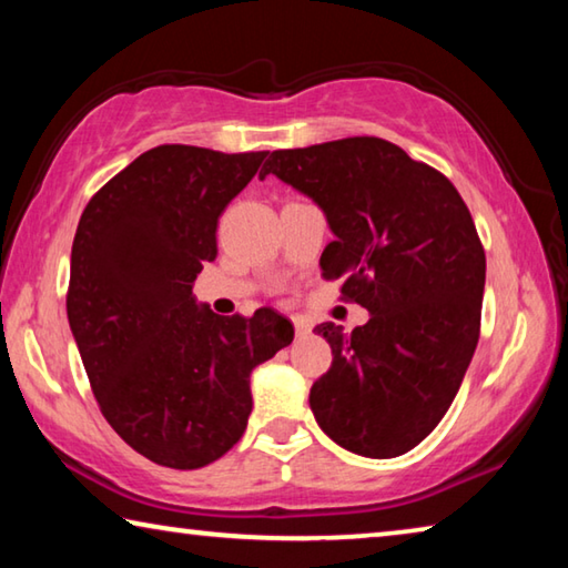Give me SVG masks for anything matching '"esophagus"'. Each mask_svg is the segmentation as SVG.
I'll return each mask as SVG.
<instances>
[{
	"label": "esophagus",
	"mask_w": 568,
	"mask_h": 568,
	"mask_svg": "<svg viewBox=\"0 0 568 568\" xmlns=\"http://www.w3.org/2000/svg\"><path fill=\"white\" fill-rule=\"evenodd\" d=\"M293 326H295V333H298V336H308V333H311V326H308V323H305V321H303V318H298V316L293 318Z\"/></svg>",
	"instance_id": "1"
}]
</instances>
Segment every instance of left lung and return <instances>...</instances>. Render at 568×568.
<instances>
[{"mask_svg": "<svg viewBox=\"0 0 568 568\" xmlns=\"http://www.w3.org/2000/svg\"><path fill=\"white\" fill-rule=\"evenodd\" d=\"M275 174L316 202L333 232L326 281L368 321L316 326L333 362L311 386L318 427L348 453L386 460L439 425L480 336L485 252L447 176L374 136L273 151Z\"/></svg>", "mask_w": 568, "mask_h": 568, "instance_id": "1", "label": "left lung"}]
</instances>
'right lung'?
Here are the masks:
<instances>
[{
	"mask_svg": "<svg viewBox=\"0 0 568 568\" xmlns=\"http://www.w3.org/2000/svg\"><path fill=\"white\" fill-rule=\"evenodd\" d=\"M267 151L164 143L119 171L78 222L68 321L103 417L151 463L196 470L240 443L250 374L293 341L273 308L217 316L192 285L217 220Z\"/></svg>",
	"mask_w": 568,
	"mask_h": 568,
	"instance_id": "1",
	"label": "right lung"
}]
</instances>
